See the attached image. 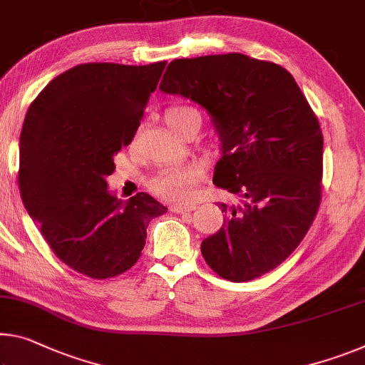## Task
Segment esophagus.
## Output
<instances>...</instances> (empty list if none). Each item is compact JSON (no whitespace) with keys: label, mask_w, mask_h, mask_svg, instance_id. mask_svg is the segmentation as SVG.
<instances>
[{"label":"esophagus","mask_w":365,"mask_h":365,"mask_svg":"<svg viewBox=\"0 0 365 365\" xmlns=\"http://www.w3.org/2000/svg\"><path fill=\"white\" fill-rule=\"evenodd\" d=\"M195 205H172L170 206V211L172 212H177V214H183V212H190L195 210Z\"/></svg>","instance_id":"34e87169"}]
</instances>
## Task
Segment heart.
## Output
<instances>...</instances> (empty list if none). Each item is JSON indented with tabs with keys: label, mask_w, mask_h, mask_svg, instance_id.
I'll use <instances>...</instances> for the list:
<instances>
[{
	"label": "heart",
	"mask_w": 365,
	"mask_h": 365,
	"mask_svg": "<svg viewBox=\"0 0 365 365\" xmlns=\"http://www.w3.org/2000/svg\"><path fill=\"white\" fill-rule=\"evenodd\" d=\"M192 117L201 120L198 110L188 106L170 107L165 112L167 125L175 133L180 130V125L185 120ZM203 177L205 172L198 164L164 167L154 177H151V180H149V190L162 200L170 201V203L175 205H182L193 198L196 187L203 180Z\"/></svg>",
	"instance_id": "b5f03b06"
}]
</instances>
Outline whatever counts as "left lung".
<instances>
[{"mask_svg":"<svg viewBox=\"0 0 365 365\" xmlns=\"http://www.w3.org/2000/svg\"><path fill=\"white\" fill-rule=\"evenodd\" d=\"M160 91L211 113L222 141L212 183L242 198L221 205L203 240L210 268L234 282L274 269L309 232L322 201L323 135L292 74L242 53L173 60Z\"/></svg>","mask_w":365,"mask_h":365,"instance_id":"obj_1","label":"left lung"}]
</instances>
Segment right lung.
I'll return each mask as SVG.
<instances>
[{
  "label": "right lung",
  "instance_id": "right-lung-1",
  "mask_svg": "<svg viewBox=\"0 0 365 365\" xmlns=\"http://www.w3.org/2000/svg\"><path fill=\"white\" fill-rule=\"evenodd\" d=\"M165 65H78L51 79L26 113L17 172L22 203L55 255L92 279L135 266L149 222L167 212L148 193L123 203L106 182Z\"/></svg>",
  "mask_w": 365,
  "mask_h": 365
}]
</instances>
